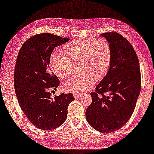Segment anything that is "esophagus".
I'll use <instances>...</instances> for the list:
<instances>
[{"label":"esophagus","mask_w":154,"mask_h":154,"mask_svg":"<svg viewBox=\"0 0 154 154\" xmlns=\"http://www.w3.org/2000/svg\"><path fill=\"white\" fill-rule=\"evenodd\" d=\"M82 96V94H74V97L75 98H80V97Z\"/></svg>","instance_id":"obj_1"}]
</instances>
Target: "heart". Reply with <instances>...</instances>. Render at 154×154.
Wrapping results in <instances>:
<instances>
[{
  "label": "heart",
  "mask_w": 154,
  "mask_h": 154,
  "mask_svg": "<svg viewBox=\"0 0 154 154\" xmlns=\"http://www.w3.org/2000/svg\"><path fill=\"white\" fill-rule=\"evenodd\" d=\"M60 51H54L50 58V66L54 73L66 79L72 73L74 65H78L80 73L63 84L66 92L82 93L106 76L112 61V49L103 39H78L67 44Z\"/></svg>",
  "instance_id": "obj_1"
}]
</instances>
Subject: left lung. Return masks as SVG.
I'll return each instance as SVG.
<instances>
[{
    "instance_id": "1",
    "label": "left lung",
    "mask_w": 154,
    "mask_h": 154,
    "mask_svg": "<svg viewBox=\"0 0 154 154\" xmlns=\"http://www.w3.org/2000/svg\"><path fill=\"white\" fill-rule=\"evenodd\" d=\"M112 49L106 75L90 93L92 103L85 112L89 124L100 133H111L124 125L133 114L140 92L139 61L132 45L120 34H101Z\"/></svg>"
}]
</instances>
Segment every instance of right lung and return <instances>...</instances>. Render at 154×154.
Returning <instances> with one entry per match:
<instances>
[{
  "instance_id": "add662e5",
  "label": "right lung",
  "mask_w": 154,
  "mask_h": 154,
  "mask_svg": "<svg viewBox=\"0 0 154 154\" xmlns=\"http://www.w3.org/2000/svg\"><path fill=\"white\" fill-rule=\"evenodd\" d=\"M69 40L50 33L38 34L25 41L17 57L14 79L18 103L29 120L41 130L61 125L69 104L74 100L72 93L51 99L50 92L60 84L49 66L51 54L55 48Z\"/></svg>"
}]
</instances>
